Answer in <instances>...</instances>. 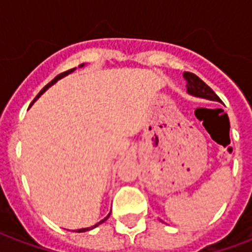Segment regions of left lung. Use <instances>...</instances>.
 I'll return each instance as SVG.
<instances>
[{
  "label": "left lung",
  "mask_w": 252,
  "mask_h": 252,
  "mask_svg": "<svg viewBox=\"0 0 252 252\" xmlns=\"http://www.w3.org/2000/svg\"><path fill=\"white\" fill-rule=\"evenodd\" d=\"M184 78L186 81V92L193 97H198V98L211 99V101H217L221 102V99L219 98L213 90H212L208 85H206L202 79L197 77L193 72H184Z\"/></svg>",
  "instance_id": "obj_1"
}]
</instances>
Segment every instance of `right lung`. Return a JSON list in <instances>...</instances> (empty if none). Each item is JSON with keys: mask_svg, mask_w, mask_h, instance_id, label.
Segmentation results:
<instances>
[{"mask_svg": "<svg viewBox=\"0 0 252 252\" xmlns=\"http://www.w3.org/2000/svg\"><path fill=\"white\" fill-rule=\"evenodd\" d=\"M83 66H85V63H82V64H81V66H79V67H83ZM74 70H75V68H71V70H67V71L62 72V74H59V75H58V77L54 78V79H52L51 82L48 83V85H47V86H44V88L41 89V92H40V93H39V94H37V95H36L35 101H36V99H37V98H39V97H40L41 94H43V93H44V92H46L47 89H48V88H51L52 85H54V83H57L58 81H59V79H62V78H64V77H66V75H68V74H71V72L74 71ZM109 216H110V213H109V215H108V216L105 217V219H102V220H101V221L97 222V224H94L93 227H89V228H81V229H77V231H75V232H86V231H90V229H93V228L98 227L99 224H102V222H104V221H106V220H108V219H109Z\"/></svg>", "mask_w": 252, "mask_h": 252, "instance_id": "right-lung-1", "label": "right lung"}]
</instances>
